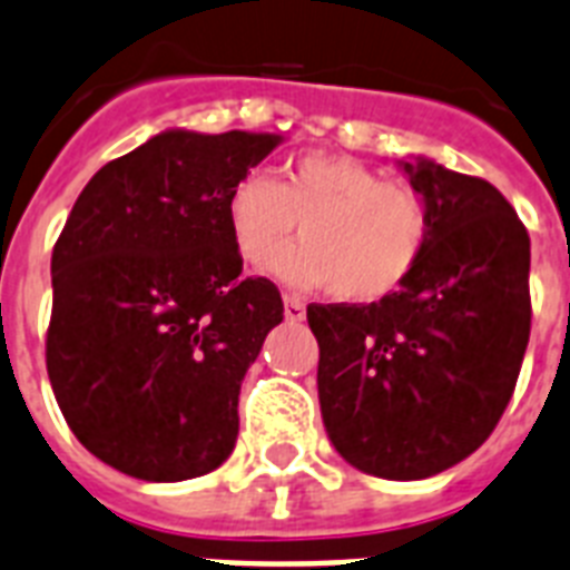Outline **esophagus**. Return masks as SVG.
I'll list each match as a JSON object with an SVG mask.
<instances>
[{
	"mask_svg": "<svg viewBox=\"0 0 570 570\" xmlns=\"http://www.w3.org/2000/svg\"><path fill=\"white\" fill-rule=\"evenodd\" d=\"M284 316H286V322H304L307 309H304V304H301L298 298H293V295H284Z\"/></svg>",
	"mask_w": 570,
	"mask_h": 570,
	"instance_id": "34e87169",
	"label": "esophagus"
}]
</instances>
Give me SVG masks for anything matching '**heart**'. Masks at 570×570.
I'll return each instance as SVG.
<instances>
[{"label":"heart","instance_id":"obj_1","mask_svg":"<svg viewBox=\"0 0 570 570\" xmlns=\"http://www.w3.org/2000/svg\"><path fill=\"white\" fill-rule=\"evenodd\" d=\"M239 257L272 263L286 284L331 286L345 304H377L406 286L430 245V213L419 193L390 184L351 155L309 151L286 160L281 178L252 169L225 202Z\"/></svg>","mask_w":570,"mask_h":570}]
</instances>
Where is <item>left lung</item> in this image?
Instances as JSON below:
<instances>
[{
	"label": "left lung",
	"mask_w": 570,
	"mask_h": 570,
	"mask_svg": "<svg viewBox=\"0 0 570 570\" xmlns=\"http://www.w3.org/2000/svg\"><path fill=\"white\" fill-rule=\"evenodd\" d=\"M430 245L401 293L309 304L318 404L333 448L383 480H424L483 445L530 342V237L483 178L401 160Z\"/></svg>",
	"instance_id": "1"
}]
</instances>
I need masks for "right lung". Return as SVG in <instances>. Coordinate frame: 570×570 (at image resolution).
<instances>
[{"label":"right lung","instance_id":"add662e5","mask_svg":"<svg viewBox=\"0 0 570 570\" xmlns=\"http://www.w3.org/2000/svg\"><path fill=\"white\" fill-rule=\"evenodd\" d=\"M281 142L160 131L101 166L60 230L49 381L78 442L128 478H202L237 445L239 386L284 301L239 277L225 202Z\"/></svg>","mask_w":570,"mask_h":570}]
</instances>
